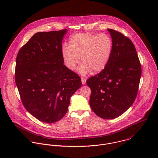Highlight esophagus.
<instances>
[{
  "instance_id": "1",
  "label": "esophagus",
  "mask_w": 158,
  "mask_h": 158,
  "mask_svg": "<svg viewBox=\"0 0 158 158\" xmlns=\"http://www.w3.org/2000/svg\"><path fill=\"white\" fill-rule=\"evenodd\" d=\"M81 82H82V84L83 85H85L86 84V78L85 77H81Z\"/></svg>"
}]
</instances>
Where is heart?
<instances>
[{"mask_svg":"<svg viewBox=\"0 0 158 158\" xmlns=\"http://www.w3.org/2000/svg\"><path fill=\"white\" fill-rule=\"evenodd\" d=\"M113 52V41L107 34L78 33L71 36L69 46L62 48V57L66 66L75 70L80 62L78 69L81 75H86L92 70L97 73L107 66Z\"/></svg>","mask_w":158,"mask_h":158,"instance_id":"heart-1","label":"heart"}]
</instances>
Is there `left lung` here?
<instances>
[{
	"mask_svg": "<svg viewBox=\"0 0 158 158\" xmlns=\"http://www.w3.org/2000/svg\"><path fill=\"white\" fill-rule=\"evenodd\" d=\"M113 52L106 68L88 78L91 89L89 104L97 115L112 119L125 113L135 100L142 69L135 47L122 33L108 29Z\"/></svg>",
	"mask_w": 158,
	"mask_h": 158,
	"instance_id": "8db88e82",
	"label": "left lung"
}]
</instances>
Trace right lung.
Returning <instances> with one entry per match:
<instances>
[{"instance_id": "right-lung-1", "label": "right lung", "mask_w": 158, "mask_h": 158, "mask_svg": "<svg viewBox=\"0 0 158 158\" xmlns=\"http://www.w3.org/2000/svg\"><path fill=\"white\" fill-rule=\"evenodd\" d=\"M67 29L35 33L19 50L15 81L23 105L41 122L52 123L67 113L80 77L63 64L62 41Z\"/></svg>"}]
</instances>
